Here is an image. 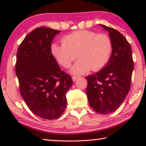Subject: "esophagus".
<instances>
[{
	"label": "esophagus",
	"instance_id": "obj_1",
	"mask_svg": "<svg viewBox=\"0 0 146 146\" xmlns=\"http://www.w3.org/2000/svg\"><path fill=\"white\" fill-rule=\"evenodd\" d=\"M78 78H79L78 76H72V80L73 81H76Z\"/></svg>",
	"mask_w": 146,
	"mask_h": 146
}]
</instances>
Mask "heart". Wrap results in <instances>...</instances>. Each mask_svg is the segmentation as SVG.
<instances>
[{
  "mask_svg": "<svg viewBox=\"0 0 146 146\" xmlns=\"http://www.w3.org/2000/svg\"><path fill=\"white\" fill-rule=\"evenodd\" d=\"M112 50V41L108 35L86 30L66 35L61 44L51 45L52 54L65 68H68L77 56L79 58L71 69L75 74L104 68L110 59Z\"/></svg>",
  "mask_w": 146,
  "mask_h": 146,
  "instance_id": "b5f03b06",
  "label": "heart"
}]
</instances>
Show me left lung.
<instances>
[{
    "label": "left lung",
    "instance_id": "1",
    "mask_svg": "<svg viewBox=\"0 0 146 146\" xmlns=\"http://www.w3.org/2000/svg\"><path fill=\"white\" fill-rule=\"evenodd\" d=\"M109 33L113 50L102 70L86 77L89 104L97 113L106 114L118 108L129 92L133 61L130 44L116 30L101 25Z\"/></svg>",
    "mask_w": 146,
    "mask_h": 146
}]
</instances>
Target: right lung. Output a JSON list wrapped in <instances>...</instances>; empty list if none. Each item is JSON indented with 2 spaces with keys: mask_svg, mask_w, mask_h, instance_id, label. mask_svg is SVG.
<instances>
[{
  "mask_svg": "<svg viewBox=\"0 0 146 146\" xmlns=\"http://www.w3.org/2000/svg\"><path fill=\"white\" fill-rule=\"evenodd\" d=\"M60 32L36 28L25 38L17 54L15 72L21 96L32 112L46 119L62 115L66 94L73 84L51 53L52 42Z\"/></svg>",
  "mask_w": 146,
  "mask_h": 146,
  "instance_id": "add662e5",
  "label": "right lung"
}]
</instances>
